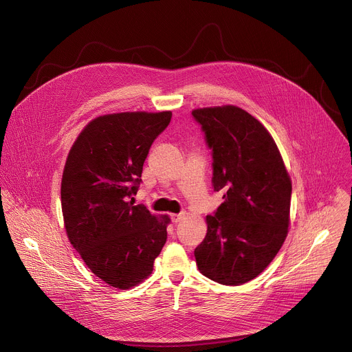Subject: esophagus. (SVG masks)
I'll return each instance as SVG.
<instances>
[{"label":"esophagus","instance_id":"34e87169","mask_svg":"<svg viewBox=\"0 0 352 352\" xmlns=\"http://www.w3.org/2000/svg\"><path fill=\"white\" fill-rule=\"evenodd\" d=\"M184 217H185V213L171 214V220H173V223H179V221H182V220H184Z\"/></svg>","mask_w":352,"mask_h":352}]
</instances>
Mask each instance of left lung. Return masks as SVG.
<instances>
[{"instance_id": "obj_1", "label": "left lung", "mask_w": 352, "mask_h": 352, "mask_svg": "<svg viewBox=\"0 0 352 352\" xmlns=\"http://www.w3.org/2000/svg\"><path fill=\"white\" fill-rule=\"evenodd\" d=\"M213 156V188L224 202L206 216L195 249L199 272L239 285L258 277L283 246L289 224L291 178L269 131L236 106L192 111Z\"/></svg>"}]
</instances>
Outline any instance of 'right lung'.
Segmentation results:
<instances>
[{
	"label": "right lung",
	"mask_w": 352,
	"mask_h": 352,
	"mask_svg": "<svg viewBox=\"0 0 352 352\" xmlns=\"http://www.w3.org/2000/svg\"><path fill=\"white\" fill-rule=\"evenodd\" d=\"M171 111L117 113L90 121L72 144L63 173L67 235L104 283L128 289L153 272L167 241L168 216L133 205L143 163Z\"/></svg>",
	"instance_id": "right-lung-1"
}]
</instances>
